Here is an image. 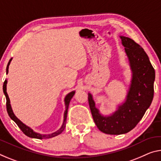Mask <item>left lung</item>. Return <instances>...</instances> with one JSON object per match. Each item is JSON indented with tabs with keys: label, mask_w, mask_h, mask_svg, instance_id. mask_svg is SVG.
I'll return each instance as SVG.
<instances>
[{
	"label": "left lung",
	"mask_w": 161,
	"mask_h": 161,
	"mask_svg": "<svg viewBox=\"0 0 161 161\" xmlns=\"http://www.w3.org/2000/svg\"><path fill=\"white\" fill-rule=\"evenodd\" d=\"M132 71L131 85L127 99L113 115L103 117L95 108L90 94L88 101L97 127L109 135L128 132L142 118L151 104L154 94L155 69L143 48L128 37L120 36Z\"/></svg>",
	"instance_id": "left-lung-1"
}]
</instances>
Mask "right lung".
<instances>
[{
	"mask_svg": "<svg viewBox=\"0 0 161 161\" xmlns=\"http://www.w3.org/2000/svg\"><path fill=\"white\" fill-rule=\"evenodd\" d=\"M11 59H10L8 62V64L7 65V68H6V74L8 72V66L9 64L11 62ZM6 84H7V80L4 81L3 83V92L5 94V96H6V109H7V112L8 114L9 117L14 120L16 123L17 124V125L19 126L20 129L21 130V131L24 132V133L28 137H33V138H37V139H47V138H51V137H53L54 136H57L58 135H59L60 133H62L63 132L65 128V125H66V122H67V109H68V107H69V102L71 100V99L72 98V97L75 94V92H71L69 94H68L65 97V105H66V110L64 112V123L62 125V126L61 128L58 130V131L53 132L52 134L50 135H40L39 133H36V132H34L32 129H31L30 127L25 125L21 121H20L17 117L15 116V114L13 113V110L11 109V104H10V99L8 96V94L6 92Z\"/></svg>",
	"mask_w": 161,
	"mask_h": 161,
	"instance_id": "right-lung-1",
	"label": "right lung"
}]
</instances>
